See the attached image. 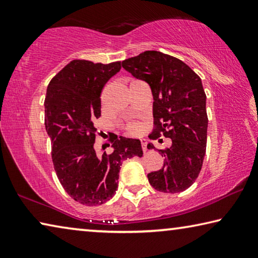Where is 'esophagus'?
I'll use <instances>...</instances> for the list:
<instances>
[{
    "instance_id": "esophagus-1",
    "label": "esophagus",
    "mask_w": 258,
    "mask_h": 258,
    "mask_svg": "<svg viewBox=\"0 0 258 258\" xmlns=\"http://www.w3.org/2000/svg\"><path fill=\"white\" fill-rule=\"evenodd\" d=\"M141 145H142V150L146 152V151L148 150V148H147V141H146V140H142Z\"/></svg>"
}]
</instances>
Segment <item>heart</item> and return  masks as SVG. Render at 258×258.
Here are the masks:
<instances>
[{"mask_svg":"<svg viewBox=\"0 0 258 258\" xmlns=\"http://www.w3.org/2000/svg\"><path fill=\"white\" fill-rule=\"evenodd\" d=\"M127 130H128L130 133L135 134V133H138L139 131H140V125L139 124H130Z\"/></svg>","mask_w":258,"mask_h":258,"instance_id":"b5f03b06","label":"heart"}]
</instances>
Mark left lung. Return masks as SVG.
I'll return each mask as SVG.
<instances>
[{"label":"left lung","mask_w":258,"mask_h":258,"mask_svg":"<svg viewBox=\"0 0 258 258\" xmlns=\"http://www.w3.org/2000/svg\"><path fill=\"white\" fill-rule=\"evenodd\" d=\"M132 76L150 86L155 128L149 138L172 139L158 150L164 166L148 174L154 189L177 194L197 180L206 154L208 118L206 94L200 77L180 59L159 51H145L121 62ZM148 149H156L152 143Z\"/></svg>","instance_id":"obj_1"}]
</instances>
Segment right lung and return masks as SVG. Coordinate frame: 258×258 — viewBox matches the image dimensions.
I'll list each match as a JSON object with an SVG mask.
<instances>
[{
  "label": "right lung",
  "instance_id": "1",
  "mask_svg": "<svg viewBox=\"0 0 258 258\" xmlns=\"http://www.w3.org/2000/svg\"><path fill=\"white\" fill-rule=\"evenodd\" d=\"M120 68V61L103 64L73 60L52 78L46 90L45 130L54 171L67 194L86 206L111 199L123 161L143 155L139 139L117 135L111 140V154L104 151L100 156L94 149V121L101 116L100 95Z\"/></svg>",
  "mask_w": 258,
  "mask_h": 258
}]
</instances>
